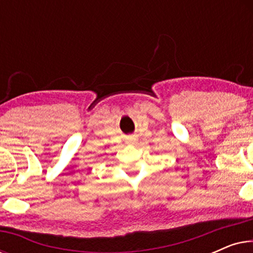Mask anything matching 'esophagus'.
<instances>
[{
	"label": "esophagus",
	"mask_w": 253,
	"mask_h": 253,
	"mask_svg": "<svg viewBox=\"0 0 253 253\" xmlns=\"http://www.w3.org/2000/svg\"><path fill=\"white\" fill-rule=\"evenodd\" d=\"M136 138H134V137H129V138H127V143H129V144H133V143H136Z\"/></svg>",
	"instance_id": "1"
}]
</instances>
